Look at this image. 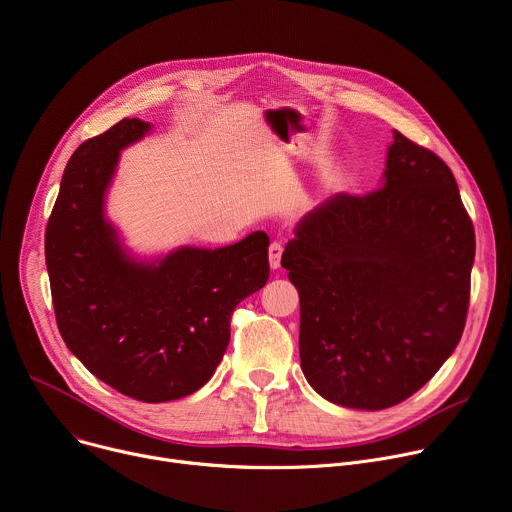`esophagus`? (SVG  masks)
I'll use <instances>...</instances> for the list:
<instances>
[{"label": "esophagus", "mask_w": 512, "mask_h": 512, "mask_svg": "<svg viewBox=\"0 0 512 512\" xmlns=\"http://www.w3.org/2000/svg\"><path fill=\"white\" fill-rule=\"evenodd\" d=\"M281 256H283V246L279 242H272L268 248V262L272 270H277L281 266Z\"/></svg>", "instance_id": "obj_1"}]
</instances>
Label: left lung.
<instances>
[{
  "label": "left lung",
  "mask_w": 512,
  "mask_h": 512,
  "mask_svg": "<svg viewBox=\"0 0 512 512\" xmlns=\"http://www.w3.org/2000/svg\"><path fill=\"white\" fill-rule=\"evenodd\" d=\"M474 256L453 172L396 131L383 186L334 194L285 248L309 385L359 410L408 400L461 340Z\"/></svg>",
  "instance_id": "8db88e82"
}]
</instances>
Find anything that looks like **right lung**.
I'll use <instances>...</instances> for the list:
<instances>
[{
    "instance_id": "1",
    "label": "right lung",
    "mask_w": 512,
    "mask_h": 512,
    "mask_svg": "<svg viewBox=\"0 0 512 512\" xmlns=\"http://www.w3.org/2000/svg\"><path fill=\"white\" fill-rule=\"evenodd\" d=\"M123 119L77 147L45 233L57 328L86 369L139 402L201 389L229 344L231 313L270 274L268 235L217 248H180L164 260L127 258L104 219L119 153L149 131Z\"/></svg>"
}]
</instances>
